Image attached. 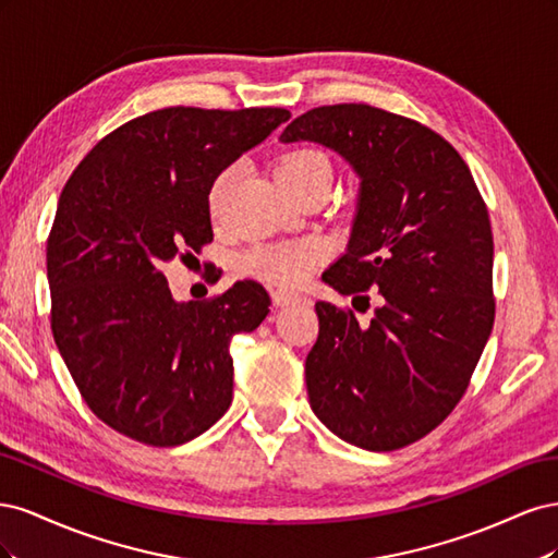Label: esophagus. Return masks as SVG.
<instances>
[{"label":"esophagus","instance_id":"esophagus-1","mask_svg":"<svg viewBox=\"0 0 558 558\" xmlns=\"http://www.w3.org/2000/svg\"><path fill=\"white\" fill-rule=\"evenodd\" d=\"M300 300L302 298L295 291H286V289H275L272 291L275 307H289V305H295V302H300Z\"/></svg>","mask_w":558,"mask_h":558}]
</instances>
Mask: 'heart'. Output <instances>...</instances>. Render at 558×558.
<instances>
[{
  "mask_svg": "<svg viewBox=\"0 0 558 558\" xmlns=\"http://www.w3.org/2000/svg\"><path fill=\"white\" fill-rule=\"evenodd\" d=\"M275 174L283 189L291 195H295L300 191L310 189L314 183H324V181L330 183L332 170L324 150H318L314 146H300L293 150H286V154L277 160ZM232 179H234V170L230 167V170L218 174L216 181L211 183L209 214L214 218H218L223 211ZM320 258H324V248H320V244L314 240L260 244L246 253L244 269L251 277H258L281 286H293V283H300L302 279H307V275L318 265Z\"/></svg>",
  "mask_w": 558,
  "mask_h": 558,
  "instance_id": "heart-1",
  "label": "heart"
}]
</instances>
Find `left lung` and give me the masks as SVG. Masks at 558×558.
Masks as SVG:
<instances>
[{
    "instance_id": "8db88e82",
    "label": "left lung",
    "mask_w": 558,
    "mask_h": 558,
    "mask_svg": "<svg viewBox=\"0 0 558 558\" xmlns=\"http://www.w3.org/2000/svg\"><path fill=\"white\" fill-rule=\"evenodd\" d=\"M279 140L326 146L359 174L347 251L320 279L365 305L369 286L381 298L367 326L316 302L318 337L305 361L312 410L349 445L408 447L459 404L494 328L484 199L440 134L377 107H318Z\"/></svg>"
}]
</instances>
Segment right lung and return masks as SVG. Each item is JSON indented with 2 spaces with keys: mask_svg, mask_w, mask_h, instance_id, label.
Listing matches in <instances>:
<instances>
[{
  "mask_svg": "<svg viewBox=\"0 0 558 558\" xmlns=\"http://www.w3.org/2000/svg\"><path fill=\"white\" fill-rule=\"evenodd\" d=\"M289 118L150 111L97 142L64 185L46 244L50 328L88 408L132 440L177 447L230 408V340L263 324L269 295L238 281L177 302L162 267L214 240L211 183Z\"/></svg>",
  "mask_w": 558,
  "mask_h": 558,
  "instance_id": "right-lung-1",
  "label": "right lung"
}]
</instances>
